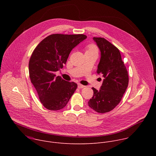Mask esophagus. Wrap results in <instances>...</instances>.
Segmentation results:
<instances>
[{
	"label": "esophagus",
	"instance_id": "esophagus-1",
	"mask_svg": "<svg viewBox=\"0 0 156 156\" xmlns=\"http://www.w3.org/2000/svg\"><path fill=\"white\" fill-rule=\"evenodd\" d=\"M85 87V86H84V85H83V84H78V87L79 88V89H81V88H83V87Z\"/></svg>",
	"mask_w": 156,
	"mask_h": 156
}]
</instances>
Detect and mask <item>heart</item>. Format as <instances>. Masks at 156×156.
I'll return each instance as SVG.
<instances>
[{
	"instance_id": "1",
	"label": "heart",
	"mask_w": 156,
	"mask_h": 156,
	"mask_svg": "<svg viewBox=\"0 0 156 156\" xmlns=\"http://www.w3.org/2000/svg\"><path fill=\"white\" fill-rule=\"evenodd\" d=\"M98 49L96 46H95L94 44H89V45L87 46L86 47V52H98Z\"/></svg>"
}]
</instances>
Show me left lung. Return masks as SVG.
Masks as SVG:
<instances>
[{
  "instance_id": "8db88e82",
  "label": "left lung",
  "mask_w": 156,
  "mask_h": 156,
  "mask_svg": "<svg viewBox=\"0 0 156 156\" xmlns=\"http://www.w3.org/2000/svg\"><path fill=\"white\" fill-rule=\"evenodd\" d=\"M99 47L101 57L97 73L104 78L101 89L92 87L93 96L88 105L101 114L113 110L121 101L128 85V75L122 60L120 51L104 37H93Z\"/></svg>"
}]
</instances>
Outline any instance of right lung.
I'll list each match as a JSON object with an SVG mask.
<instances>
[{
	"instance_id": "obj_1",
	"label": "right lung",
	"mask_w": 156,
	"mask_h": 156,
	"mask_svg": "<svg viewBox=\"0 0 156 156\" xmlns=\"http://www.w3.org/2000/svg\"><path fill=\"white\" fill-rule=\"evenodd\" d=\"M84 34H53L41 41L29 61V75L44 107L58 110L65 107L77 88L55 72L63 67L72 50L85 39Z\"/></svg>"
}]
</instances>
